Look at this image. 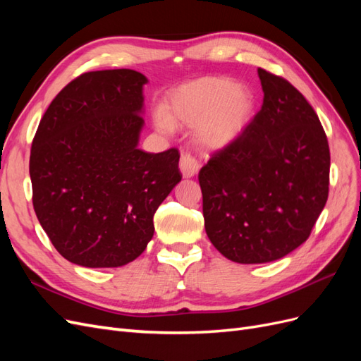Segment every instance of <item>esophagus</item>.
I'll return each instance as SVG.
<instances>
[{
    "mask_svg": "<svg viewBox=\"0 0 361 361\" xmlns=\"http://www.w3.org/2000/svg\"><path fill=\"white\" fill-rule=\"evenodd\" d=\"M179 169L182 171L183 178H192L200 170V164L197 162L192 155L190 154H182L180 162H179Z\"/></svg>",
    "mask_w": 361,
    "mask_h": 361,
    "instance_id": "1",
    "label": "esophagus"
}]
</instances>
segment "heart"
<instances>
[{"mask_svg": "<svg viewBox=\"0 0 361 361\" xmlns=\"http://www.w3.org/2000/svg\"><path fill=\"white\" fill-rule=\"evenodd\" d=\"M255 111V97L243 85L227 78L207 76L182 85L169 104V114L155 116L157 128L170 133L171 122L197 128L199 143L206 149H224L244 133Z\"/></svg>", "mask_w": 361, "mask_h": 361, "instance_id": "b5f03b06", "label": "heart"}]
</instances>
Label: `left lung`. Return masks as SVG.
Here are the masks:
<instances>
[{
    "instance_id": "obj_1",
    "label": "left lung",
    "mask_w": 361,
    "mask_h": 361,
    "mask_svg": "<svg viewBox=\"0 0 361 361\" xmlns=\"http://www.w3.org/2000/svg\"><path fill=\"white\" fill-rule=\"evenodd\" d=\"M257 73L260 111L199 173L207 238L238 264L289 255L329 199L330 149L318 114L289 81Z\"/></svg>"
}]
</instances>
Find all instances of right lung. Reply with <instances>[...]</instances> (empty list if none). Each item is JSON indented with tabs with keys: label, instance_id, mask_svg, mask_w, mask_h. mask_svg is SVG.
<instances>
[{
	"label": "right lung",
	"instance_id": "right-lung-1",
	"mask_svg": "<svg viewBox=\"0 0 361 361\" xmlns=\"http://www.w3.org/2000/svg\"><path fill=\"white\" fill-rule=\"evenodd\" d=\"M130 69L80 75L54 97L31 145L32 206L75 265L117 268L154 236L158 206L180 182L179 150L138 149L143 85Z\"/></svg>",
	"mask_w": 361,
	"mask_h": 361
}]
</instances>
